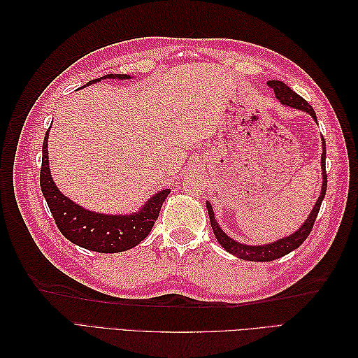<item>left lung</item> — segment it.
<instances>
[{"instance_id":"left-lung-1","label":"left lung","mask_w":358,"mask_h":358,"mask_svg":"<svg viewBox=\"0 0 358 358\" xmlns=\"http://www.w3.org/2000/svg\"><path fill=\"white\" fill-rule=\"evenodd\" d=\"M270 88L275 91L276 99L279 100L280 104L284 106H289L294 107L297 110L306 112L308 115L312 116L313 121H317V115L313 112L312 106L305 100L301 99L299 94H296L291 88L280 82V80H268L267 82ZM321 146H322V154H321V175H322V183H321V192L320 197L317 200V203L313 204V209L310 210L309 216L305 220L299 229L291 233L289 236L282 237V239H278L272 243H266V245H246V243H241L234 241L233 237H230L227 234L218 224V221L215 220V213L212 209V204L209 201H206V209H208L209 213V220H210V225L212 230L215 233L216 241L220 242V245L225 249L227 252H230L231 255L246 259V262H272V259L280 258L287 254H289L291 251L297 249L303 242L306 241V237L309 236V233L312 231L313 222L317 220V215L320 212L321 203L324 200V196H326L327 191V173H326V140L324 137H321Z\"/></svg>"}]
</instances>
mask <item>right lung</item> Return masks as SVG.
Segmentation results:
<instances>
[{"label": "right lung", "instance_id": "right-lung-1", "mask_svg": "<svg viewBox=\"0 0 358 358\" xmlns=\"http://www.w3.org/2000/svg\"><path fill=\"white\" fill-rule=\"evenodd\" d=\"M104 79L127 80L131 79V76L106 74L103 78L91 80L86 85L90 86ZM49 131L50 128L45 136V142H43L40 187L43 197L48 201V206L59 231L74 245L103 254L128 251V249L137 246L143 239H146L158 218L162 203H164L170 194V189H161L155 192L134 213L112 215L85 209L83 206L74 203L71 199L64 196L58 189L57 183L53 182L49 169Z\"/></svg>", "mask_w": 358, "mask_h": 358}]
</instances>
